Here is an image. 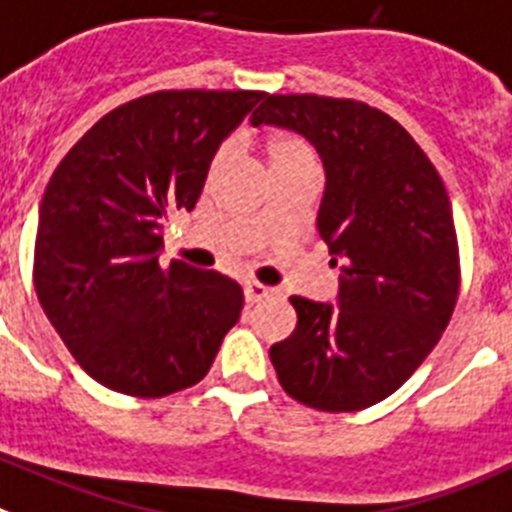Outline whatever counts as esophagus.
I'll use <instances>...</instances> for the list:
<instances>
[{
	"mask_svg": "<svg viewBox=\"0 0 512 512\" xmlns=\"http://www.w3.org/2000/svg\"><path fill=\"white\" fill-rule=\"evenodd\" d=\"M245 296L250 303H257V301H265V298L273 296V288H267V285L262 283H247L245 285Z\"/></svg>",
	"mask_w": 512,
	"mask_h": 512,
	"instance_id": "1",
	"label": "esophagus"
}]
</instances>
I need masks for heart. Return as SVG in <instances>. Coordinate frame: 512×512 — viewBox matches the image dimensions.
I'll use <instances>...</instances> for the list:
<instances>
[{"mask_svg": "<svg viewBox=\"0 0 512 512\" xmlns=\"http://www.w3.org/2000/svg\"><path fill=\"white\" fill-rule=\"evenodd\" d=\"M222 155L224 153H219V158L216 160H222ZM311 158H313L311 147L296 135H278L267 142V160H270V168H275V165H285V163H296V160H311Z\"/></svg>", "mask_w": 512, "mask_h": 512, "instance_id": "heart-1", "label": "heart"}]
</instances>
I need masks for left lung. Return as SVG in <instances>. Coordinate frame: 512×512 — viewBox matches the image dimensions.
Segmentation results:
<instances>
[{
    "instance_id": "8db88e82",
    "label": "left lung",
    "mask_w": 512,
    "mask_h": 512,
    "mask_svg": "<svg viewBox=\"0 0 512 512\" xmlns=\"http://www.w3.org/2000/svg\"><path fill=\"white\" fill-rule=\"evenodd\" d=\"M250 122L306 137L324 160L319 234L339 267L336 306L293 296V334L270 347L290 398L362 411L431 354L459 296L449 196L418 142L365 101L265 94Z\"/></svg>"
}]
</instances>
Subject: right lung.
I'll list each match as a JSON object with an SVG mask.
<instances>
[{"label":"right lung","instance_id":"obj_1","mask_svg":"<svg viewBox=\"0 0 512 512\" xmlns=\"http://www.w3.org/2000/svg\"><path fill=\"white\" fill-rule=\"evenodd\" d=\"M262 91H155L86 132L55 168L32 280L53 329L104 388L163 398L209 372L245 293L227 275L160 262L165 219L191 211L224 137Z\"/></svg>","mask_w":512,"mask_h":512}]
</instances>
